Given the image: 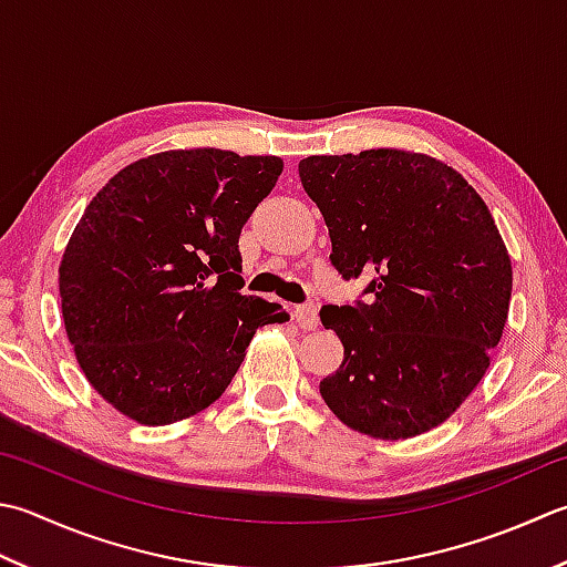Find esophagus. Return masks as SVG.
I'll return each mask as SVG.
<instances>
[{
	"label": "esophagus",
	"mask_w": 567,
	"mask_h": 567,
	"mask_svg": "<svg viewBox=\"0 0 567 567\" xmlns=\"http://www.w3.org/2000/svg\"><path fill=\"white\" fill-rule=\"evenodd\" d=\"M295 319L305 331H312L319 327V307L315 302L299 305V307H295Z\"/></svg>",
	"instance_id": "esophagus-1"
}]
</instances>
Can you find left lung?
Listing matches in <instances>:
<instances>
[{
  "label": "left lung",
  "instance_id": "1",
  "mask_svg": "<svg viewBox=\"0 0 567 567\" xmlns=\"http://www.w3.org/2000/svg\"><path fill=\"white\" fill-rule=\"evenodd\" d=\"M343 280L371 277L365 302L321 307L343 343L319 383L343 425L375 440L437 427L489 369L512 299V258L467 179L405 150L299 162Z\"/></svg>",
  "mask_w": 567,
  "mask_h": 567
}]
</instances>
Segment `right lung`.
Wrapping results in <instances>:
<instances>
[{
    "mask_svg": "<svg viewBox=\"0 0 567 567\" xmlns=\"http://www.w3.org/2000/svg\"><path fill=\"white\" fill-rule=\"evenodd\" d=\"M280 157L172 150L132 162L87 204L59 268L85 379L140 425L218 401L255 331L290 315L243 295L238 238Z\"/></svg>",
    "mask_w": 567,
    "mask_h": 567,
    "instance_id": "1",
    "label": "right lung"
}]
</instances>
